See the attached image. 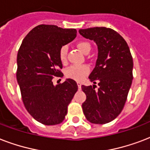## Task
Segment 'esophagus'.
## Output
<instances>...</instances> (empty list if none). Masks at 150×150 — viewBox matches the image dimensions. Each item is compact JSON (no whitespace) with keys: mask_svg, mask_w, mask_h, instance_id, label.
<instances>
[{"mask_svg":"<svg viewBox=\"0 0 150 150\" xmlns=\"http://www.w3.org/2000/svg\"><path fill=\"white\" fill-rule=\"evenodd\" d=\"M77 86H78L79 89H81V83L80 82H77Z\"/></svg>","mask_w":150,"mask_h":150,"instance_id":"34e87169","label":"esophagus"}]
</instances>
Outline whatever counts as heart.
Wrapping results in <instances>:
<instances>
[{"label": "heart", "mask_w": 150, "mask_h": 150, "mask_svg": "<svg viewBox=\"0 0 150 150\" xmlns=\"http://www.w3.org/2000/svg\"><path fill=\"white\" fill-rule=\"evenodd\" d=\"M76 47L83 54H88L91 51V45L85 40H81L76 43ZM67 46L63 45L60 47L59 57L62 63H66L67 61ZM90 67L87 64L73 65L65 70V75L67 78L73 79L74 81H81L84 79L90 73Z\"/></svg>", "instance_id": "b5f03b06"}]
</instances>
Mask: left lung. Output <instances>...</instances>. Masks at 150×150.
<instances>
[{
  "mask_svg": "<svg viewBox=\"0 0 150 150\" xmlns=\"http://www.w3.org/2000/svg\"><path fill=\"white\" fill-rule=\"evenodd\" d=\"M83 38L98 46V59L89 79L96 85L81 86L87 98L82 104L89 122L104 125L120 113L127 100L133 79V59L124 38L110 28L93 27L80 30Z\"/></svg>",
  "mask_w": 150,
  "mask_h": 150,
  "instance_id": "8db88e82",
  "label": "left lung"
}]
</instances>
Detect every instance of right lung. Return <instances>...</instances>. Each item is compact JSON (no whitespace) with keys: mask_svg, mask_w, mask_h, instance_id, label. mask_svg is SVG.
I'll return each instance as SVG.
<instances>
[{"mask_svg":"<svg viewBox=\"0 0 150 150\" xmlns=\"http://www.w3.org/2000/svg\"><path fill=\"white\" fill-rule=\"evenodd\" d=\"M76 29L41 24L25 36L17 54L16 77L23 104L32 117L45 125L64 120L67 108L78 86L67 79L54 86V76L62 77L60 47L74 40Z\"/></svg>","mask_w":150,"mask_h":150,"instance_id":"right-lung-1","label":"right lung"}]
</instances>
